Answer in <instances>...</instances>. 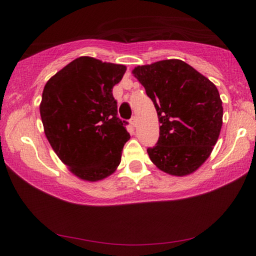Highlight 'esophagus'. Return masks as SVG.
<instances>
[{"label": "esophagus", "mask_w": 256, "mask_h": 256, "mask_svg": "<svg viewBox=\"0 0 256 256\" xmlns=\"http://www.w3.org/2000/svg\"><path fill=\"white\" fill-rule=\"evenodd\" d=\"M136 122H138V121H136V118H135V116H132V118H130V120H129V124H130L132 127H135Z\"/></svg>", "instance_id": "1"}]
</instances>
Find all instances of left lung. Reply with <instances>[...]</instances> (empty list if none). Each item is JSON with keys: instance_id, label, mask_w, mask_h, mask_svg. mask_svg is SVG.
Wrapping results in <instances>:
<instances>
[{"instance_id": "1", "label": "left lung", "mask_w": 256, "mask_h": 256, "mask_svg": "<svg viewBox=\"0 0 256 256\" xmlns=\"http://www.w3.org/2000/svg\"><path fill=\"white\" fill-rule=\"evenodd\" d=\"M158 115L160 138L148 148L152 162L172 176L198 169L218 141L222 101L216 85L180 59H166L132 70Z\"/></svg>"}]
</instances>
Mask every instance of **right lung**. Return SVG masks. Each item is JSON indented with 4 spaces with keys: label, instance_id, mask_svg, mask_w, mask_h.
Instances as JSON below:
<instances>
[{
    "label": "right lung",
    "instance_id": "right-lung-1",
    "mask_svg": "<svg viewBox=\"0 0 256 256\" xmlns=\"http://www.w3.org/2000/svg\"><path fill=\"white\" fill-rule=\"evenodd\" d=\"M126 66L79 57L50 78L40 106L46 138L70 171L96 182L114 172L130 135L113 87Z\"/></svg>",
    "mask_w": 256,
    "mask_h": 256
}]
</instances>
